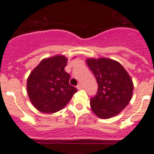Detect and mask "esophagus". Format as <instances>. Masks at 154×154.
Masks as SVG:
<instances>
[{"label": "esophagus", "instance_id": "1", "mask_svg": "<svg viewBox=\"0 0 154 154\" xmlns=\"http://www.w3.org/2000/svg\"><path fill=\"white\" fill-rule=\"evenodd\" d=\"M82 88H83V86H82V84H80V83H79V84L77 86V88L78 90H81V89H82Z\"/></svg>", "mask_w": 154, "mask_h": 154}]
</instances>
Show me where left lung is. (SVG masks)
<instances>
[{
  "mask_svg": "<svg viewBox=\"0 0 154 154\" xmlns=\"http://www.w3.org/2000/svg\"><path fill=\"white\" fill-rule=\"evenodd\" d=\"M86 63L98 83L96 95L91 99L93 112L101 119L119 114L130 103L133 92L128 72L118 61L107 58H88Z\"/></svg>",
  "mask_w": 154,
  "mask_h": 154,
  "instance_id": "obj_1",
  "label": "left lung"
}]
</instances>
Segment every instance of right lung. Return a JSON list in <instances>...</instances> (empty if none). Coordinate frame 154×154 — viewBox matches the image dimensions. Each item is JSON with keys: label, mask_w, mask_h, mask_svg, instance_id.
Wrapping results in <instances>:
<instances>
[{"label": "right lung", "mask_w": 154, "mask_h": 154, "mask_svg": "<svg viewBox=\"0 0 154 154\" xmlns=\"http://www.w3.org/2000/svg\"><path fill=\"white\" fill-rule=\"evenodd\" d=\"M67 59L56 55L41 61L29 75L26 90L35 109L46 114L57 112L69 103L77 89L69 85L65 72Z\"/></svg>", "instance_id": "right-lung-1"}]
</instances>
